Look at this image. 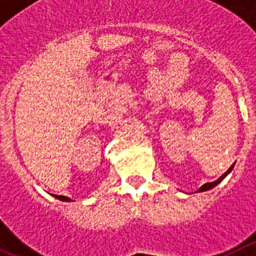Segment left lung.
Instances as JSON below:
<instances>
[{
  "mask_svg": "<svg viewBox=\"0 0 256 256\" xmlns=\"http://www.w3.org/2000/svg\"><path fill=\"white\" fill-rule=\"evenodd\" d=\"M234 165H232V166H230V169H228V170H227V172H226V173H224V174H223V176H222V177H220V178H219V180H216V182H212V183H205L204 186H202V187H201V188H200V190H198V192H202V191H208V190L212 188V187H216V184H218V183H219V182H220V180H223V178H224V177H226V176H227V174H228V173H230V170H232V168H234Z\"/></svg>",
  "mask_w": 256,
  "mask_h": 256,
  "instance_id": "8db88e82",
  "label": "left lung"
}]
</instances>
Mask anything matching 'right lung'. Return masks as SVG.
Masks as SVG:
<instances>
[{"mask_svg": "<svg viewBox=\"0 0 256 256\" xmlns=\"http://www.w3.org/2000/svg\"><path fill=\"white\" fill-rule=\"evenodd\" d=\"M54 196H55L56 198H58V200H61V201H72L69 198H66V196H61V195H54Z\"/></svg>", "mask_w": 256, "mask_h": 256, "instance_id": "right-lung-1", "label": "right lung"}]
</instances>
